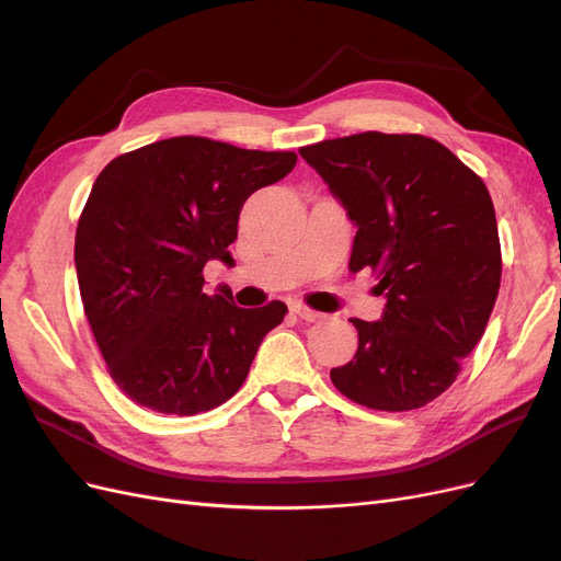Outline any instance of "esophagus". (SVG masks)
<instances>
[{
	"label": "esophagus",
	"instance_id": "esophagus-1",
	"mask_svg": "<svg viewBox=\"0 0 561 561\" xmlns=\"http://www.w3.org/2000/svg\"><path fill=\"white\" fill-rule=\"evenodd\" d=\"M293 313L299 316L301 320H307V322H316V320L322 318L320 311H313V309H309V307H304V304H293Z\"/></svg>",
	"mask_w": 561,
	"mask_h": 561
}]
</instances>
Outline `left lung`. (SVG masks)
Returning a JSON list of instances; mask_svg holds the SVG:
<instances>
[{"label":"left lung","mask_w":561,"mask_h":561,"mask_svg":"<svg viewBox=\"0 0 561 561\" xmlns=\"http://www.w3.org/2000/svg\"><path fill=\"white\" fill-rule=\"evenodd\" d=\"M353 225L348 268L377 274L381 320L353 318L358 351L330 379L381 412L419 410L456 381L501 287L494 203L480 175L426 135L367 130L299 149Z\"/></svg>","instance_id":"8db88e82"}]
</instances>
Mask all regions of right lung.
<instances>
[{"label": "right lung", "instance_id": "add662e5", "mask_svg": "<svg viewBox=\"0 0 561 561\" xmlns=\"http://www.w3.org/2000/svg\"><path fill=\"white\" fill-rule=\"evenodd\" d=\"M295 163V151L180 135L98 175L77 225L79 293L110 377L133 402L194 416L243 386L287 307L241 309L229 287L206 295L203 266L233 262L243 203Z\"/></svg>", "mask_w": 561, "mask_h": 561}]
</instances>
